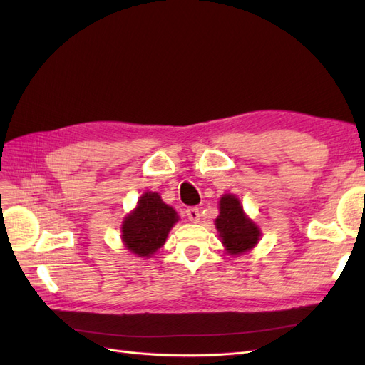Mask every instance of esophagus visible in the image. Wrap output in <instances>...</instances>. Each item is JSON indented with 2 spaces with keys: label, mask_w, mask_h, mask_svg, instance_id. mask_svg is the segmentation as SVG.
Wrapping results in <instances>:
<instances>
[{
  "label": "esophagus",
  "mask_w": 365,
  "mask_h": 365,
  "mask_svg": "<svg viewBox=\"0 0 365 365\" xmlns=\"http://www.w3.org/2000/svg\"><path fill=\"white\" fill-rule=\"evenodd\" d=\"M186 216H187V219L190 220V222H194V223H197V222H200V210H198V207H189V208H186Z\"/></svg>",
  "instance_id": "obj_1"
}]
</instances>
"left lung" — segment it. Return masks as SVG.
<instances>
[{"mask_svg": "<svg viewBox=\"0 0 365 365\" xmlns=\"http://www.w3.org/2000/svg\"><path fill=\"white\" fill-rule=\"evenodd\" d=\"M219 205L220 215L216 219V227L227 253L240 255L250 250L259 241V227L245 217L238 198L234 195H223Z\"/></svg>", "mask_w": 365, "mask_h": 365, "instance_id": "left-lung-1", "label": "left lung"}]
</instances>
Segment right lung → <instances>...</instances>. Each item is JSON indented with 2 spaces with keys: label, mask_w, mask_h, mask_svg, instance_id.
Here are the masks:
<instances>
[{
  "label": "right lung",
  "mask_w": 365,
  "mask_h": 365,
  "mask_svg": "<svg viewBox=\"0 0 365 365\" xmlns=\"http://www.w3.org/2000/svg\"><path fill=\"white\" fill-rule=\"evenodd\" d=\"M176 222L175 210L164 204L158 194L146 192L139 200L136 210L123 223V241L134 255L148 257L165 242Z\"/></svg>",
  "instance_id": "1"
}]
</instances>
